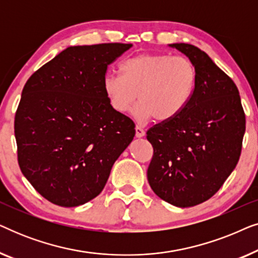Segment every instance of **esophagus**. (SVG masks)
Here are the masks:
<instances>
[{
    "label": "esophagus",
    "instance_id": "esophagus-1",
    "mask_svg": "<svg viewBox=\"0 0 258 258\" xmlns=\"http://www.w3.org/2000/svg\"><path fill=\"white\" fill-rule=\"evenodd\" d=\"M135 132H136V137H143L144 135H146V132H144V129L140 125H136Z\"/></svg>",
    "mask_w": 258,
    "mask_h": 258
}]
</instances>
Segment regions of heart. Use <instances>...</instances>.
<instances>
[{
	"mask_svg": "<svg viewBox=\"0 0 258 258\" xmlns=\"http://www.w3.org/2000/svg\"><path fill=\"white\" fill-rule=\"evenodd\" d=\"M121 74L108 73L103 90L115 111L125 114L137 100L134 115L139 121L174 119L189 104L197 84V70L184 56L143 52L124 59Z\"/></svg>",
	"mask_w": 258,
	"mask_h": 258,
	"instance_id": "b5f03b06",
	"label": "heart"
}]
</instances>
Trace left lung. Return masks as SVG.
Returning <instances> with one entry per match:
<instances>
[{
	"label": "left lung",
	"instance_id": "8db88e82",
	"mask_svg": "<svg viewBox=\"0 0 258 258\" xmlns=\"http://www.w3.org/2000/svg\"><path fill=\"white\" fill-rule=\"evenodd\" d=\"M171 47L195 64L197 84L181 114L147 132L154 149L147 176L160 199L188 208L213 197L235 169L245 114L234 81L206 52L186 43Z\"/></svg>",
	"mask_w": 258,
	"mask_h": 258
}]
</instances>
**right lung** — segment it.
<instances>
[{
  "mask_svg": "<svg viewBox=\"0 0 258 258\" xmlns=\"http://www.w3.org/2000/svg\"><path fill=\"white\" fill-rule=\"evenodd\" d=\"M132 47H69L27 81L15 115L17 161L49 202L77 207L100 195L135 136V123L103 90L108 66Z\"/></svg>",
  "mask_w": 258,
  "mask_h": 258,
  "instance_id": "add662e5",
  "label": "right lung"
}]
</instances>
